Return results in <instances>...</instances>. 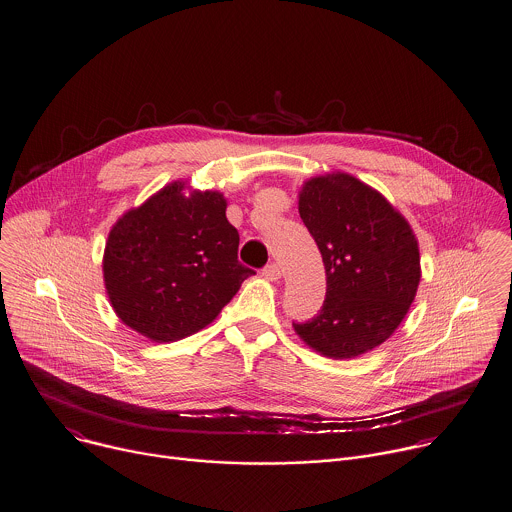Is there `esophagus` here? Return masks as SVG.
Masks as SVG:
<instances>
[{"label":"esophagus","instance_id":"34e87169","mask_svg":"<svg viewBox=\"0 0 512 512\" xmlns=\"http://www.w3.org/2000/svg\"><path fill=\"white\" fill-rule=\"evenodd\" d=\"M263 276H265L267 280H271V282H276V280L282 278V269H280L276 263H271V265H267V267L263 269Z\"/></svg>","mask_w":512,"mask_h":512}]
</instances>
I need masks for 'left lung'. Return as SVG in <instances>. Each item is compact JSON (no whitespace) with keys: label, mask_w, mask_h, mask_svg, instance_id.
<instances>
[{"label":"left lung","mask_w":512,"mask_h":512,"mask_svg":"<svg viewBox=\"0 0 512 512\" xmlns=\"http://www.w3.org/2000/svg\"><path fill=\"white\" fill-rule=\"evenodd\" d=\"M298 211L321 251L327 296L294 331L332 360L367 354L391 338L416 298V234L377 189L344 172L305 181Z\"/></svg>","instance_id":"8db88e82"}]
</instances>
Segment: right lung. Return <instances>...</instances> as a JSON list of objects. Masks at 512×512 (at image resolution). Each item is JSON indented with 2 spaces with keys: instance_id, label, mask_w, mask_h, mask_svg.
<instances>
[{
  "instance_id": "obj_1",
  "label": "right lung",
  "mask_w": 512,
  "mask_h": 512,
  "mask_svg": "<svg viewBox=\"0 0 512 512\" xmlns=\"http://www.w3.org/2000/svg\"><path fill=\"white\" fill-rule=\"evenodd\" d=\"M174 181L112 226L102 271L110 303L129 329L176 342L205 329L255 274L238 261L240 234L218 191Z\"/></svg>"
}]
</instances>
